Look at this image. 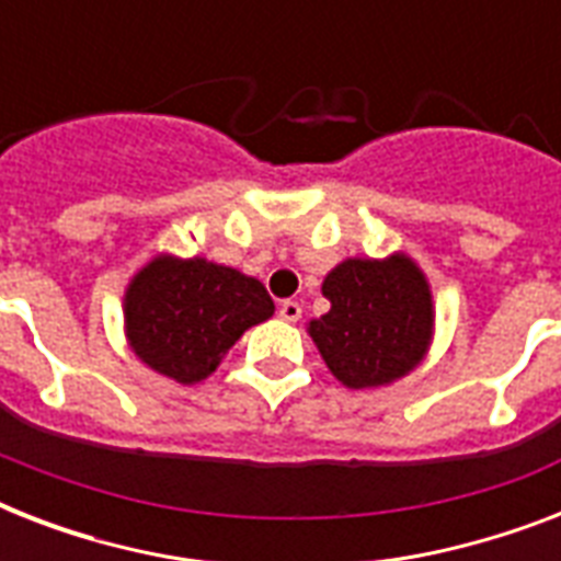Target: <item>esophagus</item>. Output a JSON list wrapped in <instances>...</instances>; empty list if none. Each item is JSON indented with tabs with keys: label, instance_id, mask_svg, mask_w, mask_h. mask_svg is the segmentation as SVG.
Instances as JSON below:
<instances>
[{
	"label": "esophagus",
	"instance_id": "obj_1",
	"mask_svg": "<svg viewBox=\"0 0 561 561\" xmlns=\"http://www.w3.org/2000/svg\"><path fill=\"white\" fill-rule=\"evenodd\" d=\"M279 317L285 320V323H297L299 317H302V306L294 302V299H285V302L279 306Z\"/></svg>",
	"mask_w": 561,
	"mask_h": 561
}]
</instances>
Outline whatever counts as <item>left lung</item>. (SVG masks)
Segmentation results:
<instances>
[{
	"label": "left lung",
	"instance_id": "1",
	"mask_svg": "<svg viewBox=\"0 0 561 561\" xmlns=\"http://www.w3.org/2000/svg\"><path fill=\"white\" fill-rule=\"evenodd\" d=\"M323 297L332 308L308 323V334L350 390L392 383L425 358L434 297L410 255L346 259L323 279Z\"/></svg>",
	"mask_w": 561,
	"mask_h": 561
}]
</instances>
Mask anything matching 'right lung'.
Segmentation results:
<instances>
[{
	"instance_id": "obj_1",
	"label": "right lung",
	"mask_w": 561,
	"mask_h": 561,
	"mask_svg": "<svg viewBox=\"0 0 561 561\" xmlns=\"http://www.w3.org/2000/svg\"><path fill=\"white\" fill-rule=\"evenodd\" d=\"M273 317L259 279L201 255H157L125 290V332L136 358L178 383L218 369L250 325Z\"/></svg>"
}]
</instances>
